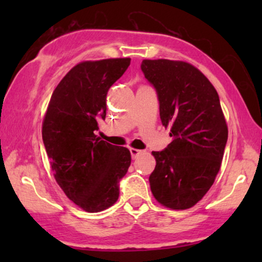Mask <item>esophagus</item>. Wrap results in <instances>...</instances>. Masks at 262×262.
I'll use <instances>...</instances> for the list:
<instances>
[{
  "label": "esophagus",
  "instance_id": "1",
  "mask_svg": "<svg viewBox=\"0 0 262 262\" xmlns=\"http://www.w3.org/2000/svg\"><path fill=\"white\" fill-rule=\"evenodd\" d=\"M130 152H131L132 159H136V157H138V156H139V154H142L143 151H142V150H138V149L130 148Z\"/></svg>",
  "mask_w": 262,
  "mask_h": 262
}]
</instances>
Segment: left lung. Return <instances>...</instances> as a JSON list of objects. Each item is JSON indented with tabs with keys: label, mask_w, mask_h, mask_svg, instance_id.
<instances>
[{
	"label": "left lung",
	"mask_w": 262,
	"mask_h": 262,
	"mask_svg": "<svg viewBox=\"0 0 262 262\" xmlns=\"http://www.w3.org/2000/svg\"><path fill=\"white\" fill-rule=\"evenodd\" d=\"M141 69L156 89L161 121L173 137L162 151H152L156 167L150 188L163 206L189 209L213 185L223 160L228 126L220 96L189 63L144 59Z\"/></svg>",
	"instance_id": "obj_1"
}]
</instances>
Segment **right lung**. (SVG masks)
I'll list each match as a JSON object with an SVG mask.
<instances>
[{"label": "right lung", "mask_w": 262, "mask_h": 262, "mask_svg": "<svg viewBox=\"0 0 262 262\" xmlns=\"http://www.w3.org/2000/svg\"><path fill=\"white\" fill-rule=\"evenodd\" d=\"M130 58L87 60L75 66L52 93L42 142L63 192L87 212L108 209L127 173V148L101 141L95 131L106 118L108 89L130 66Z\"/></svg>", "instance_id": "1"}]
</instances>
